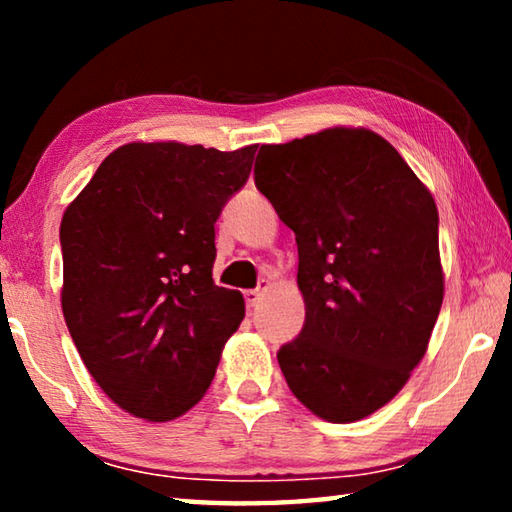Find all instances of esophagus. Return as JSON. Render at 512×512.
Here are the masks:
<instances>
[{
  "label": "esophagus",
  "mask_w": 512,
  "mask_h": 512,
  "mask_svg": "<svg viewBox=\"0 0 512 512\" xmlns=\"http://www.w3.org/2000/svg\"><path fill=\"white\" fill-rule=\"evenodd\" d=\"M266 289V287H264ZM259 296H262V289H250V291H244V300H246V307L253 309L257 307L259 302Z\"/></svg>",
  "instance_id": "1"
}]
</instances>
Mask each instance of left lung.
I'll list each match as a JSON object with an SVG mask.
<instances>
[{"instance_id":"8db88e82","label":"left lung","mask_w":512,"mask_h":512,"mask_svg":"<svg viewBox=\"0 0 512 512\" xmlns=\"http://www.w3.org/2000/svg\"><path fill=\"white\" fill-rule=\"evenodd\" d=\"M255 185L298 244L305 325L282 375L318 418H366L409 381L443 305L433 196L366 128L264 144Z\"/></svg>"}]
</instances>
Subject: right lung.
Returning a JSON list of instances; mask_svg holds the SVG:
<instances>
[{
  "label": "right lung",
  "mask_w": 512,
  "mask_h": 512,
  "mask_svg": "<svg viewBox=\"0 0 512 512\" xmlns=\"http://www.w3.org/2000/svg\"><path fill=\"white\" fill-rule=\"evenodd\" d=\"M255 151L119 146L63 214L67 329L103 393L137 418L192 409L244 320L241 293L212 280L214 223Z\"/></svg>",
  "instance_id": "right-lung-1"
}]
</instances>
